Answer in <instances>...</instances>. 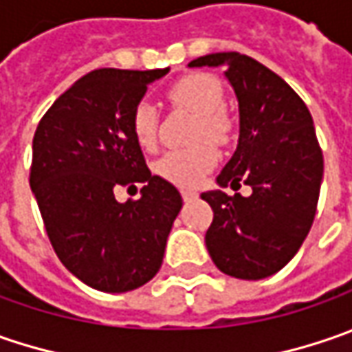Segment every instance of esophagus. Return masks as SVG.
<instances>
[{"instance_id": "1", "label": "esophagus", "mask_w": 352, "mask_h": 352, "mask_svg": "<svg viewBox=\"0 0 352 352\" xmlns=\"http://www.w3.org/2000/svg\"><path fill=\"white\" fill-rule=\"evenodd\" d=\"M181 197H183V201H185V203H189V201H192V199H197V192L181 191Z\"/></svg>"}]
</instances>
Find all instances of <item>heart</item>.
<instances>
[{
	"label": "heart",
	"instance_id": "obj_1",
	"mask_svg": "<svg viewBox=\"0 0 352 352\" xmlns=\"http://www.w3.org/2000/svg\"><path fill=\"white\" fill-rule=\"evenodd\" d=\"M167 98L177 110L195 114L189 142L195 146L171 149L155 161V173L177 187H195L217 165V149L210 144L226 146L232 138V118L224 112V88L206 72H192L169 86ZM131 133L138 146L153 151L160 140V116L151 102L142 100L133 106L130 116ZM209 142H206V140Z\"/></svg>",
	"mask_w": 352,
	"mask_h": 352
}]
</instances>
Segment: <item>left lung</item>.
<instances>
[{
    "instance_id": "obj_1",
    "label": "left lung",
    "mask_w": 352,
    "mask_h": 352,
    "mask_svg": "<svg viewBox=\"0 0 352 352\" xmlns=\"http://www.w3.org/2000/svg\"><path fill=\"white\" fill-rule=\"evenodd\" d=\"M189 67H222L234 88L240 138L217 181L234 191L252 187L250 197L201 195L214 212L206 250L224 274L262 280L298 254L314 224L323 179L314 120L296 90L252 56L212 53Z\"/></svg>"
}]
</instances>
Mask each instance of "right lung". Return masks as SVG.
Returning a JSON list of instances; mask_svg holds the SVG:
<instances>
[{
	"mask_svg": "<svg viewBox=\"0 0 352 352\" xmlns=\"http://www.w3.org/2000/svg\"><path fill=\"white\" fill-rule=\"evenodd\" d=\"M169 69H98L54 100L33 138L29 185L58 260L86 285L122 294L160 272L183 199L151 175L130 116ZM142 199L115 201L118 186Z\"/></svg>",
	"mask_w": 352,
	"mask_h": 352,
	"instance_id": "1",
	"label": "right lung"
}]
</instances>
